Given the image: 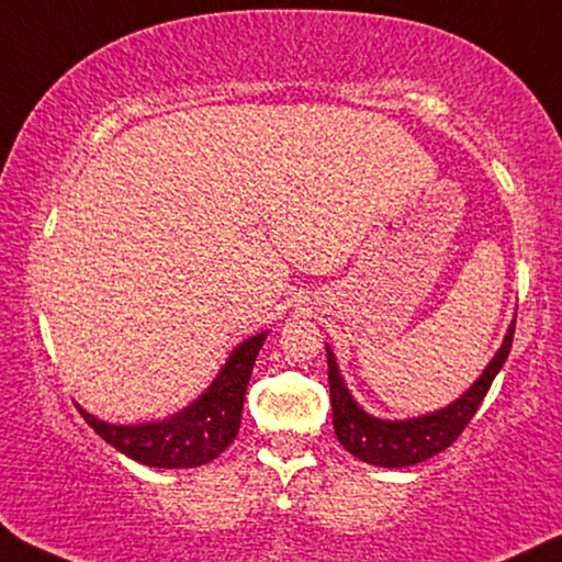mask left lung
I'll use <instances>...</instances> for the list:
<instances>
[{
	"mask_svg": "<svg viewBox=\"0 0 562 562\" xmlns=\"http://www.w3.org/2000/svg\"><path fill=\"white\" fill-rule=\"evenodd\" d=\"M515 338V323L509 325L505 342L492 358V363L484 368L480 381L469 389L462 398L449 404L441 412L408 418V422H381V418L368 416L361 406L350 398L346 383L340 379L338 363L328 350V383H330V406H333V429L335 437L346 447L350 454L361 459L366 464L375 467H412L418 462L439 454L451 447L464 431V426L472 422L476 408L487 396V391L505 366L509 348Z\"/></svg>",
	"mask_w": 562,
	"mask_h": 562,
	"instance_id": "1",
	"label": "left lung"
}]
</instances>
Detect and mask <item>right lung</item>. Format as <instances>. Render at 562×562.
<instances>
[{"instance_id": "obj_1", "label": "right lung", "mask_w": 562, "mask_h": 562, "mask_svg": "<svg viewBox=\"0 0 562 562\" xmlns=\"http://www.w3.org/2000/svg\"><path fill=\"white\" fill-rule=\"evenodd\" d=\"M262 342L265 333L241 342L212 386L189 408L164 422L115 426L100 422L82 408L80 414L93 426L98 437L140 464L158 469L201 467L220 457L237 437L247 383Z\"/></svg>"}]
</instances>
